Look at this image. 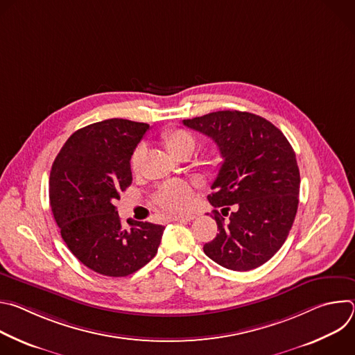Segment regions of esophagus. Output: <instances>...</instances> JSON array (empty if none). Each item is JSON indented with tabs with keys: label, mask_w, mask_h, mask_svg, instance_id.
I'll use <instances>...</instances> for the list:
<instances>
[{
	"label": "esophagus",
	"mask_w": 355,
	"mask_h": 355,
	"mask_svg": "<svg viewBox=\"0 0 355 355\" xmlns=\"http://www.w3.org/2000/svg\"><path fill=\"white\" fill-rule=\"evenodd\" d=\"M196 218V215L193 214H185V215H178L174 218V220H185V222H189V220H193Z\"/></svg>",
	"instance_id": "obj_1"
}]
</instances>
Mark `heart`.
I'll return each mask as SVG.
<instances>
[{
	"label": "heart",
	"instance_id": "b5f03b06",
	"mask_svg": "<svg viewBox=\"0 0 355 355\" xmlns=\"http://www.w3.org/2000/svg\"><path fill=\"white\" fill-rule=\"evenodd\" d=\"M163 144L175 159H180L185 155L191 156L196 147L195 136L185 129H171L163 133ZM146 153V147L139 144L130 156V168L136 174L140 171L143 159ZM195 196L193 187L187 181H170L166 182L156 193V205L170 214H180L189 208Z\"/></svg>",
	"mask_w": 355,
	"mask_h": 355
}]
</instances>
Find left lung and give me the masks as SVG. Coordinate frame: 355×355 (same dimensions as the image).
Instances as JSON below:
<instances>
[{"label": "left lung", "instance_id": "1", "mask_svg": "<svg viewBox=\"0 0 355 355\" xmlns=\"http://www.w3.org/2000/svg\"><path fill=\"white\" fill-rule=\"evenodd\" d=\"M182 123L211 137L223 157L208 196L223 216L214 211L219 233L204 245L205 254L233 271L263 266L285 243L297 211L292 146L277 126L250 112L218 111Z\"/></svg>", "mask_w": 355, "mask_h": 355}]
</instances>
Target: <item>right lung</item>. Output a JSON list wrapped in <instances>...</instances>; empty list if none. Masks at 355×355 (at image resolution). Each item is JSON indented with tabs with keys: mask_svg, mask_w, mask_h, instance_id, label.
<instances>
[{
	"mask_svg": "<svg viewBox=\"0 0 355 355\" xmlns=\"http://www.w3.org/2000/svg\"><path fill=\"white\" fill-rule=\"evenodd\" d=\"M147 123L107 119L74 132L58 155L49 181L50 207L62 237L89 270L126 277L157 254L164 226L128 220L115 202L132 184L130 156Z\"/></svg>",
	"mask_w": 355,
	"mask_h": 355,
	"instance_id": "obj_1",
	"label": "right lung"
}]
</instances>
